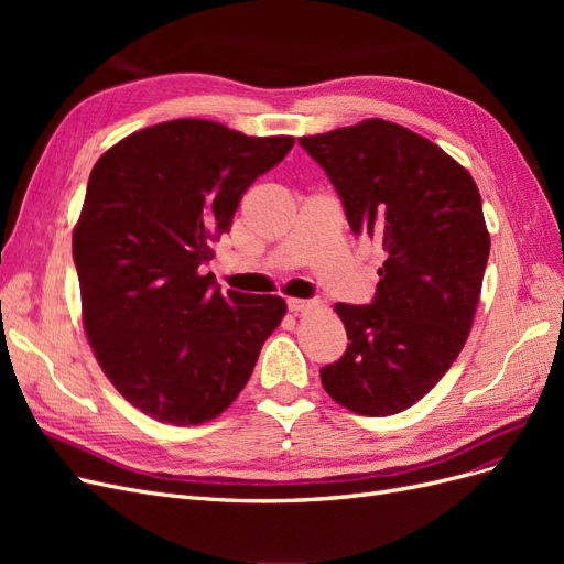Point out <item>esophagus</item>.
<instances>
[{"instance_id": "esophagus-1", "label": "esophagus", "mask_w": 564, "mask_h": 564, "mask_svg": "<svg viewBox=\"0 0 564 564\" xmlns=\"http://www.w3.org/2000/svg\"><path fill=\"white\" fill-rule=\"evenodd\" d=\"M286 308H289V313H294V315H299V313H311V311L315 308V301L289 299V301H286Z\"/></svg>"}]
</instances>
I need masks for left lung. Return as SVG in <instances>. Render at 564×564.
I'll use <instances>...</instances> for the list:
<instances>
[{
  "mask_svg": "<svg viewBox=\"0 0 564 564\" xmlns=\"http://www.w3.org/2000/svg\"><path fill=\"white\" fill-rule=\"evenodd\" d=\"M299 143L350 230L386 251L373 301L334 305L350 344L319 369L322 386L355 414H400L445 377L473 327L489 259L480 193L445 150L386 119Z\"/></svg>",
  "mask_w": 564,
  "mask_h": 564,
  "instance_id": "left-lung-1",
  "label": "left lung"
}]
</instances>
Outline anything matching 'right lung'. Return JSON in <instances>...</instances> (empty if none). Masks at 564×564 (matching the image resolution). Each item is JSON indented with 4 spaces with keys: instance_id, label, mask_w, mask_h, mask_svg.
Masks as SVG:
<instances>
[{
    "instance_id": "1",
    "label": "right lung",
    "mask_w": 564,
    "mask_h": 564,
    "mask_svg": "<svg viewBox=\"0 0 564 564\" xmlns=\"http://www.w3.org/2000/svg\"><path fill=\"white\" fill-rule=\"evenodd\" d=\"M292 145L174 119L127 135L94 166L73 232L84 332L119 395L155 421L224 414L286 313L280 296H224L199 268L247 187Z\"/></svg>"
}]
</instances>
